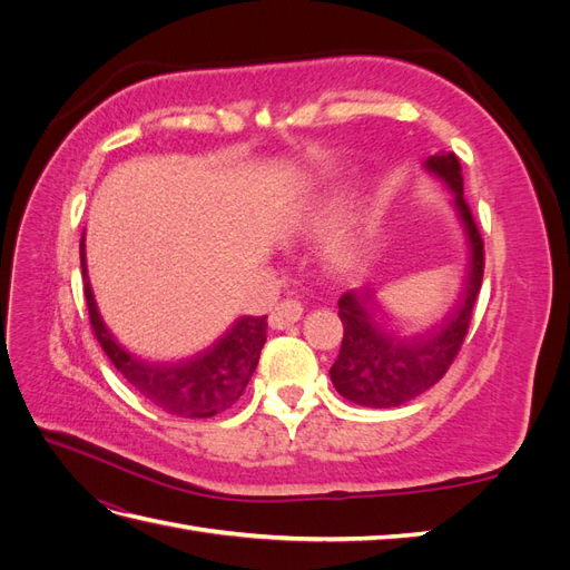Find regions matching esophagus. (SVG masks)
Segmentation results:
<instances>
[{"mask_svg": "<svg viewBox=\"0 0 570 570\" xmlns=\"http://www.w3.org/2000/svg\"><path fill=\"white\" fill-rule=\"evenodd\" d=\"M302 314H304V308L297 299H285L273 308V314L268 316V325L273 327V331H285V327L295 325L302 318Z\"/></svg>", "mask_w": 570, "mask_h": 570, "instance_id": "obj_1", "label": "esophagus"}]
</instances>
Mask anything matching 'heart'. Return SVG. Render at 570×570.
I'll return each mask as SVG.
<instances>
[{
    "label": "heart",
    "instance_id": "b5f03b06",
    "mask_svg": "<svg viewBox=\"0 0 570 570\" xmlns=\"http://www.w3.org/2000/svg\"><path fill=\"white\" fill-rule=\"evenodd\" d=\"M318 214H327V212H318ZM314 223H321V216L312 218ZM368 252V237L361 228H347L342 230L335 239L333 245L327 247V256H331V262L340 268H354L361 262H364V256Z\"/></svg>",
    "mask_w": 570,
    "mask_h": 570
}]
</instances>
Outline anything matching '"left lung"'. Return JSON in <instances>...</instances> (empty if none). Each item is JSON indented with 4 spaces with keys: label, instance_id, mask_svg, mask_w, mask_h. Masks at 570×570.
<instances>
[{
    "label": "left lung",
    "instance_id": "left-lung-1",
    "mask_svg": "<svg viewBox=\"0 0 570 570\" xmlns=\"http://www.w3.org/2000/svg\"><path fill=\"white\" fill-rule=\"evenodd\" d=\"M425 170L452 193V209L469 247V264L461 275L456 299L444 316L423 331L404 333L381 302V287L350 289L340 297L344 325L342 347L331 368L335 390L358 406L390 409L411 402L433 387L452 366L469 331L478 299L485 254L469 204L463 199V178L452 151L425 159Z\"/></svg>",
    "mask_w": 570,
    "mask_h": 570
}]
</instances>
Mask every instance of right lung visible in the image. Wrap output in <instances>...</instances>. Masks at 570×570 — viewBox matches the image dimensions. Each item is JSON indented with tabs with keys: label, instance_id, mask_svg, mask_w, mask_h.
I'll return each mask as SVG.
<instances>
[{
	"label": "right lung",
	"instance_id": "add662e5",
	"mask_svg": "<svg viewBox=\"0 0 570 570\" xmlns=\"http://www.w3.org/2000/svg\"><path fill=\"white\" fill-rule=\"evenodd\" d=\"M80 268L90 323L101 350L147 402L170 413V416L212 419L216 413L230 409L243 396L266 342V316L235 318L228 331L214 340L209 347L187 358H145L130 352L124 342H118L99 314L88 275L85 233L80 239Z\"/></svg>",
	"mask_w": 570,
	"mask_h": 570
}]
</instances>
